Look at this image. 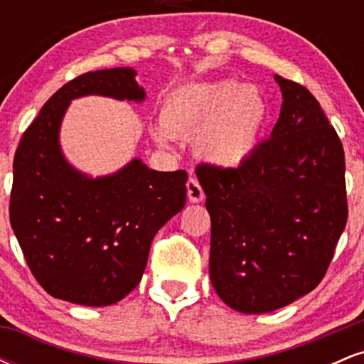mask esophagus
Segmentation results:
<instances>
[{"label": "esophagus", "instance_id": "1", "mask_svg": "<svg viewBox=\"0 0 364 364\" xmlns=\"http://www.w3.org/2000/svg\"><path fill=\"white\" fill-rule=\"evenodd\" d=\"M186 191H188V200H190L191 203L202 202L203 196H205V193H203L202 186H200L198 179H196V178H190V179H188V183H186Z\"/></svg>", "mask_w": 364, "mask_h": 364}]
</instances>
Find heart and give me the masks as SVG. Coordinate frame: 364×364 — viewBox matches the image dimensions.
I'll return each mask as SVG.
<instances>
[{"label":"heart","instance_id":"1","mask_svg":"<svg viewBox=\"0 0 364 364\" xmlns=\"http://www.w3.org/2000/svg\"><path fill=\"white\" fill-rule=\"evenodd\" d=\"M269 118L262 92L237 82L183 87L162 106V123L154 127L161 145L173 135L193 136L195 154L210 166L237 168L257 149Z\"/></svg>","mask_w":364,"mask_h":364}]
</instances>
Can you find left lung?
Returning a JSON list of instances; mask_svg holds the SVG:
<instances>
[{
    "label": "left lung",
    "instance_id": "1",
    "mask_svg": "<svg viewBox=\"0 0 364 364\" xmlns=\"http://www.w3.org/2000/svg\"><path fill=\"white\" fill-rule=\"evenodd\" d=\"M274 78L282 107L269 139L237 168H196L212 223V286L252 315L315 289L348 223L341 139L306 87Z\"/></svg>",
    "mask_w": 364,
    "mask_h": 364
}]
</instances>
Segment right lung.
<instances>
[{
  "label": "right lung",
  "mask_w": 364,
  "mask_h": 364,
  "mask_svg": "<svg viewBox=\"0 0 364 364\" xmlns=\"http://www.w3.org/2000/svg\"><path fill=\"white\" fill-rule=\"evenodd\" d=\"M135 75L133 68L99 70L65 83L15 152L11 228L36 281L58 299L83 306L123 299L144 275L156 232L186 203V171L161 173L133 159L94 179L61 152L70 102L83 95L141 102L145 90Z\"/></svg>",
  "instance_id": "obj_1"
}]
</instances>
